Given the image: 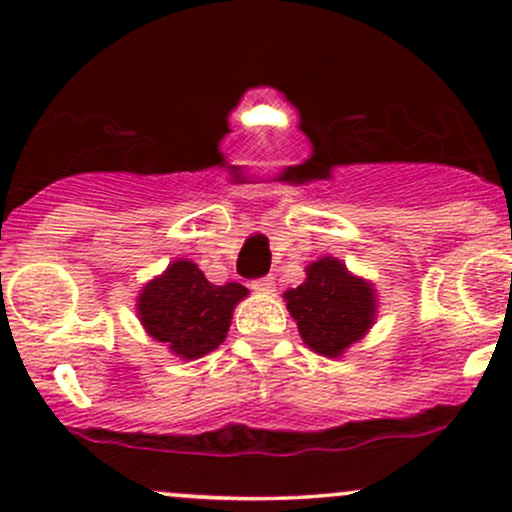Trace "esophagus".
<instances>
[{
  "label": "esophagus",
  "instance_id": "obj_1",
  "mask_svg": "<svg viewBox=\"0 0 512 512\" xmlns=\"http://www.w3.org/2000/svg\"><path fill=\"white\" fill-rule=\"evenodd\" d=\"M252 289H255L257 293H272L274 289H276V284H274V276L272 274H267V276H260V279H255L252 281Z\"/></svg>",
  "mask_w": 512,
  "mask_h": 512
}]
</instances>
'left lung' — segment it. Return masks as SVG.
<instances>
[{
    "mask_svg": "<svg viewBox=\"0 0 512 512\" xmlns=\"http://www.w3.org/2000/svg\"><path fill=\"white\" fill-rule=\"evenodd\" d=\"M284 298L303 342L322 356H339L373 325V289L332 257L310 264L308 279Z\"/></svg>",
    "mask_w": 512,
    "mask_h": 512,
    "instance_id": "obj_1",
    "label": "left lung"
}]
</instances>
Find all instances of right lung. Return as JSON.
Segmentation results:
<instances>
[{
	"instance_id": "obj_1",
	"label": "right lung",
	"mask_w": 512,
	"mask_h": 512,
	"mask_svg": "<svg viewBox=\"0 0 512 512\" xmlns=\"http://www.w3.org/2000/svg\"><path fill=\"white\" fill-rule=\"evenodd\" d=\"M248 296L245 286H214L195 262L178 260L146 284L139 296V320L156 342L187 361L214 351L226 339L233 308Z\"/></svg>"
}]
</instances>
